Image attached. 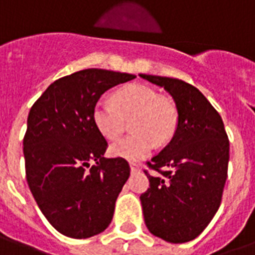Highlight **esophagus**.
Masks as SVG:
<instances>
[{"label": "esophagus", "mask_w": 255, "mask_h": 255, "mask_svg": "<svg viewBox=\"0 0 255 255\" xmlns=\"http://www.w3.org/2000/svg\"><path fill=\"white\" fill-rule=\"evenodd\" d=\"M129 167H131L132 173H135V172H139L140 170V165L137 163H129Z\"/></svg>", "instance_id": "1"}]
</instances>
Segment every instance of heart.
<instances>
[{"label": "heart", "mask_w": 255, "mask_h": 255, "mask_svg": "<svg viewBox=\"0 0 255 255\" xmlns=\"http://www.w3.org/2000/svg\"><path fill=\"white\" fill-rule=\"evenodd\" d=\"M111 103L98 102L92 120L107 140H116L131 120L133 133L111 147V155L126 160H140L151 153L157 143L172 137L177 126V110L167 98L151 87L128 85L112 95Z\"/></svg>", "instance_id": "1"}]
</instances>
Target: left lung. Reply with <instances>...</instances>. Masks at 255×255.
<instances>
[{
	"label": "left lung",
	"mask_w": 255,
	"mask_h": 255,
	"mask_svg": "<svg viewBox=\"0 0 255 255\" xmlns=\"http://www.w3.org/2000/svg\"><path fill=\"white\" fill-rule=\"evenodd\" d=\"M164 87L177 107V128L160 153L147 161L149 188L140 196L144 221L153 236L172 244L192 241L221 205L228 177L229 139L216 108L194 86L140 74Z\"/></svg>",
	"instance_id": "1"
}]
</instances>
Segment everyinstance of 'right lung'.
<instances>
[{
  "mask_svg": "<svg viewBox=\"0 0 255 255\" xmlns=\"http://www.w3.org/2000/svg\"><path fill=\"white\" fill-rule=\"evenodd\" d=\"M135 78L82 70L51 83L30 108L23 137L26 180L43 216L66 237H92L111 224L131 169L122 157H103L108 144L92 111L108 88Z\"/></svg>",
  "mask_w": 255,
  "mask_h": 255,
  "instance_id": "1",
  "label": "right lung"
}]
</instances>
